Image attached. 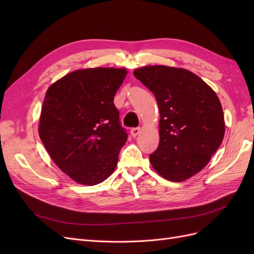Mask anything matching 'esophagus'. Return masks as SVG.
<instances>
[{"mask_svg": "<svg viewBox=\"0 0 254 254\" xmlns=\"http://www.w3.org/2000/svg\"><path fill=\"white\" fill-rule=\"evenodd\" d=\"M141 132V128L140 127H136V128H132L131 131H130V133H131V135L133 137H135L136 135H139Z\"/></svg>", "mask_w": 254, "mask_h": 254, "instance_id": "1", "label": "esophagus"}]
</instances>
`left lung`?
<instances>
[{
  "mask_svg": "<svg viewBox=\"0 0 254 254\" xmlns=\"http://www.w3.org/2000/svg\"><path fill=\"white\" fill-rule=\"evenodd\" d=\"M133 75L152 92L160 111V142L149 155L152 167L166 180L189 179L209 163L224 139L219 98L186 68L148 65Z\"/></svg>",
  "mask_w": 254,
  "mask_h": 254,
  "instance_id": "8db88e82",
  "label": "left lung"
}]
</instances>
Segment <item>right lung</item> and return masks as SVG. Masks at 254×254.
I'll return each instance as SVG.
<instances>
[{"mask_svg": "<svg viewBox=\"0 0 254 254\" xmlns=\"http://www.w3.org/2000/svg\"><path fill=\"white\" fill-rule=\"evenodd\" d=\"M126 75L125 68H83L45 94L39 136L56 165L79 184L95 186L117 167L128 135L113 98Z\"/></svg>", "mask_w": 254, "mask_h": 254, "instance_id": "right-lung-1", "label": "right lung"}]
</instances>
